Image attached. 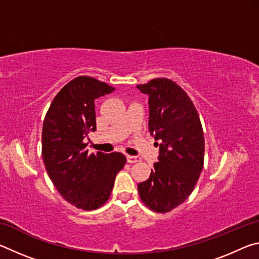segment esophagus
<instances>
[{"instance_id":"obj_1","label":"esophagus","mask_w":259,"mask_h":259,"mask_svg":"<svg viewBox=\"0 0 259 259\" xmlns=\"http://www.w3.org/2000/svg\"><path fill=\"white\" fill-rule=\"evenodd\" d=\"M126 161H128L129 163H136V162L139 161V157L133 156V155H126Z\"/></svg>"}]
</instances>
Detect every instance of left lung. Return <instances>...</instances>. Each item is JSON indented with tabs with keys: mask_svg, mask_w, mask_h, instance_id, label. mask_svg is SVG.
<instances>
[{
	"mask_svg": "<svg viewBox=\"0 0 259 259\" xmlns=\"http://www.w3.org/2000/svg\"><path fill=\"white\" fill-rule=\"evenodd\" d=\"M137 88L150 97L148 129L160 142L159 162L150 178L138 184L139 196L153 211L169 212L191 195L202 171V124L191 98L170 78H153Z\"/></svg>",
	"mask_w": 259,
	"mask_h": 259,
	"instance_id": "obj_1",
	"label": "left lung"
}]
</instances>
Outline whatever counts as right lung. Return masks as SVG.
Returning a JSON list of instances; mask_svg holds the SVG:
<instances>
[{"instance_id": "obj_1", "label": "right lung", "mask_w": 259, "mask_h": 259, "mask_svg": "<svg viewBox=\"0 0 259 259\" xmlns=\"http://www.w3.org/2000/svg\"><path fill=\"white\" fill-rule=\"evenodd\" d=\"M114 89L90 76L69 81L52 100L42 129V159L57 191L76 208L95 210L111 196L122 153L88 154L85 136L96 130L95 99Z\"/></svg>"}]
</instances>
